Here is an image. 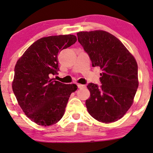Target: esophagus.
I'll return each instance as SVG.
<instances>
[{
    "label": "esophagus",
    "mask_w": 153,
    "mask_h": 153,
    "mask_svg": "<svg viewBox=\"0 0 153 153\" xmlns=\"http://www.w3.org/2000/svg\"><path fill=\"white\" fill-rule=\"evenodd\" d=\"M77 86H78L79 89H82V88H86V86L84 85H81V84H78L77 85Z\"/></svg>",
    "instance_id": "esophagus-1"
}]
</instances>
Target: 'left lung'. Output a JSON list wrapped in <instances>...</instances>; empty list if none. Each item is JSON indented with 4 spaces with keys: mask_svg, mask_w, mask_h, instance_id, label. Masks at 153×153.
Wrapping results in <instances>:
<instances>
[{
    "mask_svg": "<svg viewBox=\"0 0 153 153\" xmlns=\"http://www.w3.org/2000/svg\"><path fill=\"white\" fill-rule=\"evenodd\" d=\"M79 42L89 54L93 67L102 71L101 85H87V111L97 121L108 124L121 119L132 106L138 87V65L124 45L103 30L80 31Z\"/></svg>",
    "mask_w": 153,
    "mask_h": 153,
    "instance_id": "1",
    "label": "left lung"
}]
</instances>
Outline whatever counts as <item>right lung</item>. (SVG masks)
Returning a JSON list of instances; mask_svg holds the SVG:
<instances>
[{"instance_id": "obj_1", "label": "right lung", "mask_w": 153, "mask_h": 153, "mask_svg": "<svg viewBox=\"0 0 153 153\" xmlns=\"http://www.w3.org/2000/svg\"><path fill=\"white\" fill-rule=\"evenodd\" d=\"M74 35L42 37L17 60L12 82L13 93L27 117L37 124L51 126L64 116L70 95L78 87L53 81L58 73V54L76 42Z\"/></svg>"}]
</instances>
